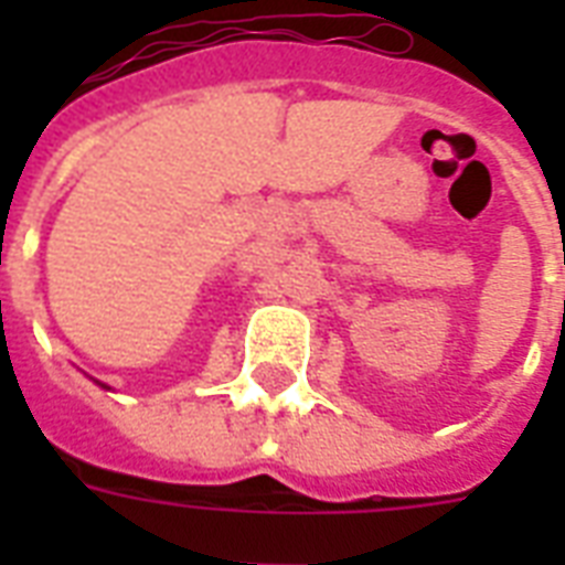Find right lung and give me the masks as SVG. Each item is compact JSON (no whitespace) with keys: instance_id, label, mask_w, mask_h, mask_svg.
I'll return each instance as SVG.
<instances>
[{"instance_id":"1","label":"right lung","mask_w":565,"mask_h":565,"mask_svg":"<svg viewBox=\"0 0 565 565\" xmlns=\"http://www.w3.org/2000/svg\"><path fill=\"white\" fill-rule=\"evenodd\" d=\"M102 386H105V384H102ZM105 390H108V386H105Z\"/></svg>"}]
</instances>
